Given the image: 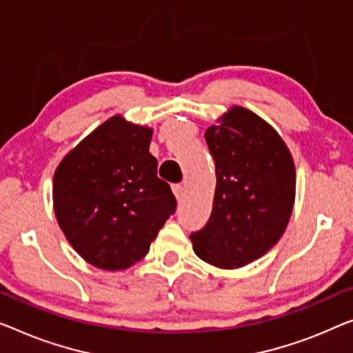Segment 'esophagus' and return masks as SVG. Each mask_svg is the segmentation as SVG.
Masks as SVG:
<instances>
[{
    "label": "esophagus",
    "instance_id": "34e87169",
    "mask_svg": "<svg viewBox=\"0 0 353 353\" xmlns=\"http://www.w3.org/2000/svg\"><path fill=\"white\" fill-rule=\"evenodd\" d=\"M172 193L176 194L177 201H181V199L183 198V194H185V188H183L181 183H174V185H172Z\"/></svg>",
    "mask_w": 353,
    "mask_h": 353
}]
</instances>
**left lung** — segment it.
<instances>
[{"label":"left lung","mask_w":353,"mask_h":353,"mask_svg":"<svg viewBox=\"0 0 353 353\" xmlns=\"http://www.w3.org/2000/svg\"><path fill=\"white\" fill-rule=\"evenodd\" d=\"M204 136L217 185L206 227L190 234L193 250L215 268H243L287 228L296 187L293 157L270 123L241 106H231Z\"/></svg>","instance_id":"obj_1"}]
</instances>
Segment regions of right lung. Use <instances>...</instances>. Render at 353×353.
<instances>
[{
	"mask_svg": "<svg viewBox=\"0 0 353 353\" xmlns=\"http://www.w3.org/2000/svg\"><path fill=\"white\" fill-rule=\"evenodd\" d=\"M154 130L114 115L68 152L54 174V210L79 255L104 271L143 260L176 210L149 152Z\"/></svg>",
	"mask_w": 353,
	"mask_h": 353,
	"instance_id": "right-lung-1",
	"label": "right lung"
}]
</instances>
